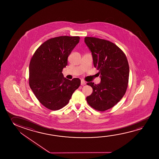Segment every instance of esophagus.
<instances>
[{"mask_svg": "<svg viewBox=\"0 0 159 159\" xmlns=\"http://www.w3.org/2000/svg\"><path fill=\"white\" fill-rule=\"evenodd\" d=\"M86 84V82L85 81L83 80H81V85H85Z\"/></svg>", "mask_w": 159, "mask_h": 159, "instance_id": "1", "label": "esophagus"}]
</instances>
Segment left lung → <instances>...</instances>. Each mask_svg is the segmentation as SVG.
Wrapping results in <instances>:
<instances>
[{
	"mask_svg": "<svg viewBox=\"0 0 159 159\" xmlns=\"http://www.w3.org/2000/svg\"><path fill=\"white\" fill-rule=\"evenodd\" d=\"M84 42L101 78L98 84L87 83L93 90L86 100L93 108L104 111L115 106L125 95L129 76L128 60L122 50L109 41L85 37Z\"/></svg>",
	"mask_w": 159,
	"mask_h": 159,
	"instance_id": "left-lung-1",
	"label": "left lung"
}]
</instances>
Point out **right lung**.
I'll return each mask as SVG.
<instances>
[{
    "label": "right lung",
    "instance_id": "right-lung-1",
    "mask_svg": "<svg viewBox=\"0 0 159 159\" xmlns=\"http://www.w3.org/2000/svg\"><path fill=\"white\" fill-rule=\"evenodd\" d=\"M80 40L79 37L61 36L49 39L38 48L29 64V85L40 102L57 110L68 104L81 81L64 78L63 68Z\"/></svg>",
    "mask_w": 159,
    "mask_h": 159
}]
</instances>
